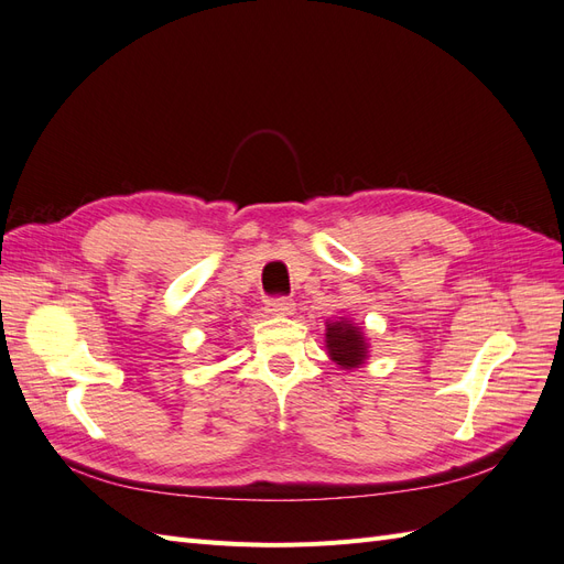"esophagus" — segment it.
<instances>
[{
  "instance_id": "obj_1",
  "label": "esophagus",
  "mask_w": 564,
  "mask_h": 564,
  "mask_svg": "<svg viewBox=\"0 0 564 564\" xmlns=\"http://www.w3.org/2000/svg\"><path fill=\"white\" fill-rule=\"evenodd\" d=\"M265 311L270 315H278V317H284V315H292L294 311V301L286 299V296H278V299H270L265 303Z\"/></svg>"
}]
</instances>
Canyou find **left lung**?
<instances>
[{"instance_id":"8db88e82","label":"left lung","mask_w":564,"mask_h":564,"mask_svg":"<svg viewBox=\"0 0 564 564\" xmlns=\"http://www.w3.org/2000/svg\"><path fill=\"white\" fill-rule=\"evenodd\" d=\"M324 340H327L329 357L340 369H357L365 365L369 355V344L362 329L355 327L350 319L340 317L338 322H329Z\"/></svg>"}]
</instances>
